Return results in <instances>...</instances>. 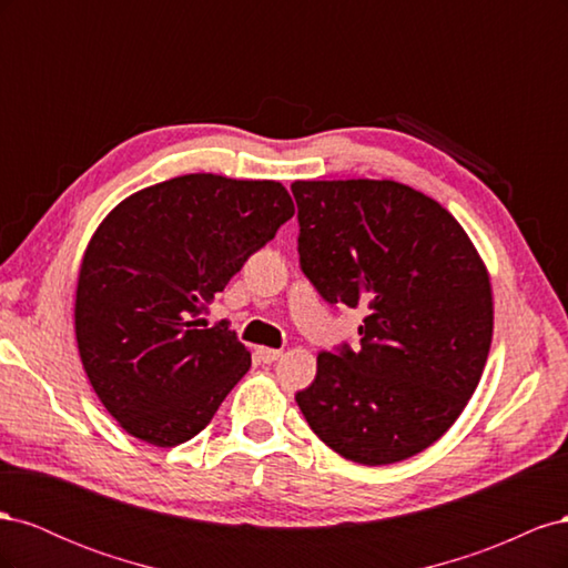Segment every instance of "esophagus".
Wrapping results in <instances>:
<instances>
[{"label":"esophagus","mask_w":568,"mask_h":568,"mask_svg":"<svg viewBox=\"0 0 568 568\" xmlns=\"http://www.w3.org/2000/svg\"><path fill=\"white\" fill-rule=\"evenodd\" d=\"M255 355H257V359H261L263 365H272L274 359H280V357H282V351H277V348H265V346H261V348H255Z\"/></svg>","instance_id":"obj_1"}]
</instances>
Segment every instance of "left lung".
Wrapping results in <instances>:
<instances>
[{"instance_id": "8db88e82", "label": "left lung", "mask_w": 568, "mask_h": 568, "mask_svg": "<svg viewBox=\"0 0 568 568\" xmlns=\"http://www.w3.org/2000/svg\"><path fill=\"white\" fill-rule=\"evenodd\" d=\"M301 270L326 303L357 307V353L317 355L296 403L334 453L403 462L457 422L493 341L488 270L438 201L393 180L294 182Z\"/></svg>"}]
</instances>
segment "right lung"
Returning a JSON list of instances; mask_svg holds the SVG:
<instances>
[{
  "mask_svg": "<svg viewBox=\"0 0 568 568\" xmlns=\"http://www.w3.org/2000/svg\"><path fill=\"white\" fill-rule=\"evenodd\" d=\"M294 215L272 180L194 173L134 192L82 255L75 338L109 415L159 448L194 438L251 367L225 322L199 315Z\"/></svg>",
  "mask_w": 568,
  "mask_h": 568,
  "instance_id": "1",
  "label": "right lung"
}]
</instances>
